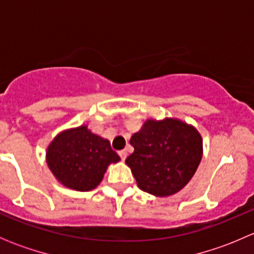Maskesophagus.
I'll list each match as a JSON object with an SVG mask.
<instances>
[{
	"mask_svg": "<svg viewBox=\"0 0 254 254\" xmlns=\"http://www.w3.org/2000/svg\"><path fill=\"white\" fill-rule=\"evenodd\" d=\"M119 156H120V158H122L123 161L125 160V158H127V150H122V151H119Z\"/></svg>",
	"mask_w": 254,
	"mask_h": 254,
	"instance_id": "obj_1",
	"label": "esophagus"
}]
</instances>
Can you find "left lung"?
Returning a JSON list of instances; mask_svg holds the SVG:
<instances>
[{"instance_id": "1", "label": "left lung", "mask_w": 254, "mask_h": 254, "mask_svg": "<svg viewBox=\"0 0 254 254\" xmlns=\"http://www.w3.org/2000/svg\"><path fill=\"white\" fill-rule=\"evenodd\" d=\"M134 152L125 160L141 190L168 196L195 173L203 156L198 130L178 119L146 120L130 139Z\"/></svg>"}]
</instances>
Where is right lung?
I'll return each mask as SVG.
<instances>
[{
	"mask_svg": "<svg viewBox=\"0 0 254 254\" xmlns=\"http://www.w3.org/2000/svg\"><path fill=\"white\" fill-rule=\"evenodd\" d=\"M119 160L111 142L93 134L86 125L60 132L47 151L48 166L56 179L78 191L96 188L108 165Z\"/></svg>",
	"mask_w": 254,
	"mask_h": 254,
	"instance_id": "obj_1",
	"label": "right lung"
}]
</instances>
